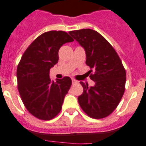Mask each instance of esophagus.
Here are the masks:
<instances>
[{
	"label": "esophagus",
	"mask_w": 146,
	"mask_h": 146,
	"mask_svg": "<svg viewBox=\"0 0 146 146\" xmlns=\"http://www.w3.org/2000/svg\"><path fill=\"white\" fill-rule=\"evenodd\" d=\"M72 83H73V84H78V81H76V80H75L74 78H72Z\"/></svg>",
	"instance_id": "esophagus-1"
}]
</instances>
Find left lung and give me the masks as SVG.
Returning a JSON list of instances; mask_svg holds the SVG:
<instances>
[{
  "instance_id": "1",
  "label": "left lung",
  "mask_w": 146,
  "mask_h": 146,
  "mask_svg": "<svg viewBox=\"0 0 146 146\" xmlns=\"http://www.w3.org/2000/svg\"><path fill=\"white\" fill-rule=\"evenodd\" d=\"M69 34L85 50L86 64L92 69L88 73L95 83L88 86L80 82L84 92L78 97V103L90 117H106L116 109L125 92L126 72L122 61L107 39L94 30L83 29Z\"/></svg>"
}]
</instances>
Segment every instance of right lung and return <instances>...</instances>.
<instances>
[{"label": "right lung", "instance_id": "obj_1", "mask_svg": "<svg viewBox=\"0 0 146 146\" xmlns=\"http://www.w3.org/2000/svg\"><path fill=\"white\" fill-rule=\"evenodd\" d=\"M73 41L67 32L50 31L38 36L21 57L16 71L18 89L27 110L38 119L50 120L62 109L72 81L68 76L52 81L50 70L58 63L61 46Z\"/></svg>", "mask_w": 146, "mask_h": 146}]
</instances>
